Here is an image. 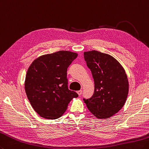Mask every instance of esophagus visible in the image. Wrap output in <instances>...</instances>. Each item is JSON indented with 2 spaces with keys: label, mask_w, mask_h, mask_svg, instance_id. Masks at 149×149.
<instances>
[{
  "label": "esophagus",
  "mask_w": 149,
  "mask_h": 149,
  "mask_svg": "<svg viewBox=\"0 0 149 149\" xmlns=\"http://www.w3.org/2000/svg\"><path fill=\"white\" fill-rule=\"evenodd\" d=\"M82 92H83L82 90H79V91L77 92V93L79 95H81V94H82Z\"/></svg>",
  "instance_id": "esophagus-1"
}]
</instances>
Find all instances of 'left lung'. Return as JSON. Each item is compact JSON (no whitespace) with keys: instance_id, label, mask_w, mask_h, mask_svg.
Masks as SVG:
<instances>
[{"instance_id":"left-lung-1","label":"left lung","mask_w":149,"mask_h":149,"mask_svg":"<svg viewBox=\"0 0 149 149\" xmlns=\"http://www.w3.org/2000/svg\"><path fill=\"white\" fill-rule=\"evenodd\" d=\"M87 66L94 81V94L84 100L86 107L95 117L108 119L117 113L126 102L129 89L125 69L109 54L92 50L84 52Z\"/></svg>"}]
</instances>
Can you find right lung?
<instances>
[{
    "label": "right lung",
    "mask_w": 149,
    "mask_h": 149,
    "mask_svg": "<svg viewBox=\"0 0 149 149\" xmlns=\"http://www.w3.org/2000/svg\"><path fill=\"white\" fill-rule=\"evenodd\" d=\"M78 54L59 51L35 59L26 72V95L40 117L55 119L62 116L68 103L78 94L68 88L67 68Z\"/></svg>",
    "instance_id": "add662e5"
}]
</instances>
